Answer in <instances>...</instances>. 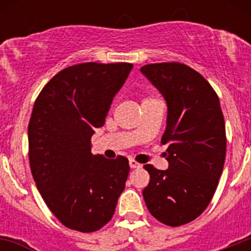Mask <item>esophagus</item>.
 I'll return each instance as SVG.
<instances>
[{
  "label": "esophagus",
  "instance_id": "34e87169",
  "mask_svg": "<svg viewBox=\"0 0 251 251\" xmlns=\"http://www.w3.org/2000/svg\"><path fill=\"white\" fill-rule=\"evenodd\" d=\"M129 166H130V168H141L142 167L141 163H138V162L134 161V159H130Z\"/></svg>",
  "mask_w": 251,
  "mask_h": 251
}]
</instances>
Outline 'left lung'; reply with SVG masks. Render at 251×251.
Wrapping results in <instances>:
<instances>
[{
    "mask_svg": "<svg viewBox=\"0 0 251 251\" xmlns=\"http://www.w3.org/2000/svg\"><path fill=\"white\" fill-rule=\"evenodd\" d=\"M141 72L168 108L161 139L167 145L168 170L145 166L151 179L143 197L162 224L185 225L205 211L223 174L226 133L220 100L205 77L185 64H148Z\"/></svg>",
    "mask_w": 251,
    "mask_h": 251,
    "instance_id": "left-lung-1",
    "label": "left lung"
}]
</instances>
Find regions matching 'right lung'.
Segmentation results:
<instances>
[{"instance_id":"right-lung-1","label":"right lung","mask_w":251,"mask_h":251,"mask_svg":"<svg viewBox=\"0 0 251 251\" xmlns=\"http://www.w3.org/2000/svg\"><path fill=\"white\" fill-rule=\"evenodd\" d=\"M129 63H83L57 73L40 92L28 123L31 174L64 226L93 232L110 221L129 163L93 154L90 138L103 127Z\"/></svg>"}]
</instances>
